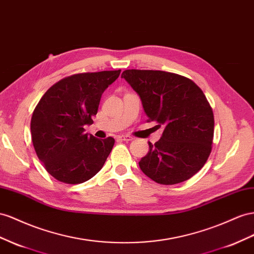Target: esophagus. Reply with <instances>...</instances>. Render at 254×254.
<instances>
[{"label":"esophagus","instance_id":"esophagus-1","mask_svg":"<svg viewBox=\"0 0 254 254\" xmlns=\"http://www.w3.org/2000/svg\"><path fill=\"white\" fill-rule=\"evenodd\" d=\"M118 139H119L120 141H126V142L132 141V140H133L132 136H130V135H119Z\"/></svg>","mask_w":254,"mask_h":254}]
</instances>
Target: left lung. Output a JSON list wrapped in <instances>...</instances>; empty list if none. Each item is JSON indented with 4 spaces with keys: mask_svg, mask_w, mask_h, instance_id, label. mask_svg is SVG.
Segmentation results:
<instances>
[{
    "mask_svg": "<svg viewBox=\"0 0 254 254\" xmlns=\"http://www.w3.org/2000/svg\"><path fill=\"white\" fill-rule=\"evenodd\" d=\"M139 94L148 116L164 127L161 138L140 160L142 172L161 185L189 180L206 163L214 139V113L192 80L161 70L127 69L122 73Z\"/></svg>",
    "mask_w": 254,
    "mask_h": 254,
    "instance_id": "obj_1",
    "label": "left lung"
}]
</instances>
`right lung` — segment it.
Instances as JSON below:
<instances>
[{
  "mask_svg": "<svg viewBox=\"0 0 254 254\" xmlns=\"http://www.w3.org/2000/svg\"><path fill=\"white\" fill-rule=\"evenodd\" d=\"M121 69L76 73L53 84L34 109L32 142L47 172L65 184L84 183L97 174L115 140L85 133L93 124L102 93Z\"/></svg>",
  "mask_w": 254,
  "mask_h": 254,
  "instance_id": "1",
  "label": "right lung"
}]
</instances>
